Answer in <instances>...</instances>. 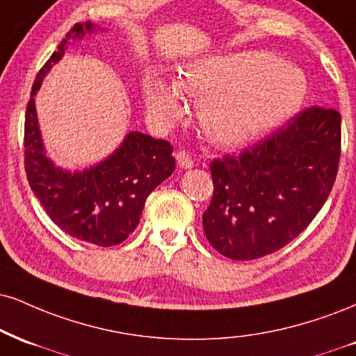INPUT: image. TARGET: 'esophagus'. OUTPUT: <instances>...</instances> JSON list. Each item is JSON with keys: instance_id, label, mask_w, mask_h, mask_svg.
<instances>
[{"instance_id": "obj_1", "label": "esophagus", "mask_w": 356, "mask_h": 356, "mask_svg": "<svg viewBox=\"0 0 356 356\" xmlns=\"http://www.w3.org/2000/svg\"><path fill=\"white\" fill-rule=\"evenodd\" d=\"M175 159H177V164L182 167V169H191V167H194V159H192V156L189 152L186 151H179L175 154Z\"/></svg>"}]
</instances>
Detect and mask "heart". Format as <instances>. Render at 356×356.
Masks as SVG:
<instances>
[{
    "label": "heart",
    "mask_w": 356,
    "mask_h": 356,
    "mask_svg": "<svg viewBox=\"0 0 356 356\" xmlns=\"http://www.w3.org/2000/svg\"><path fill=\"white\" fill-rule=\"evenodd\" d=\"M287 74L284 75L283 72ZM179 86L197 99V114L207 137L220 145H241L272 131L300 109L307 83L292 67L260 66L250 53L209 56L179 71ZM145 101L154 118L170 124L181 114L174 86L145 83Z\"/></svg>",
    "instance_id": "heart-1"
}]
</instances>
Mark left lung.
<instances>
[{"label":"left lung","instance_id":"1","mask_svg":"<svg viewBox=\"0 0 356 356\" xmlns=\"http://www.w3.org/2000/svg\"><path fill=\"white\" fill-rule=\"evenodd\" d=\"M340 152V113L312 106L241 154L213 159V194L202 216L207 241L232 260L280 250L323 207Z\"/></svg>","mask_w":356,"mask_h":356}]
</instances>
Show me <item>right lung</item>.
<instances>
[{
	"mask_svg": "<svg viewBox=\"0 0 356 356\" xmlns=\"http://www.w3.org/2000/svg\"><path fill=\"white\" fill-rule=\"evenodd\" d=\"M91 31V23H76L38 72L24 119V170L34 195L51 220L72 237L99 247L118 245L134 232L145 199L175 169L172 145L164 139L129 132L101 164L83 172L59 169L44 156L38 127L34 94L46 72L63 58L70 38Z\"/></svg>",
	"mask_w": 356,
	"mask_h": 356,
	"instance_id": "obj_1",
	"label": "right lung"
}]
</instances>
